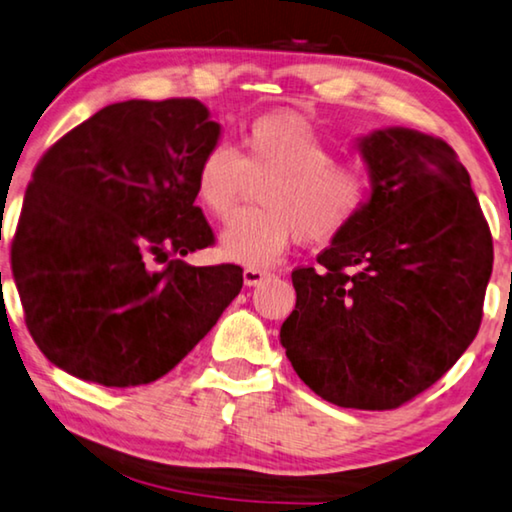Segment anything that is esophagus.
Instances as JSON below:
<instances>
[{
  "mask_svg": "<svg viewBox=\"0 0 512 512\" xmlns=\"http://www.w3.org/2000/svg\"><path fill=\"white\" fill-rule=\"evenodd\" d=\"M267 277H272V272L270 270H261V267H247V270L242 272L245 286H258V283H263Z\"/></svg>",
  "mask_w": 512,
  "mask_h": 512,
  "instance_id": "esophagus-1",
  "label": "esophagus"
}]
</instances>
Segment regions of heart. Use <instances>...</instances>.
I'll return each mask as SVG.
<instances>
[{
  "instance_id": "1",
  "label": "heart",
  "mask_w": 512,
  "mask_h": 512,
  "mask_svg": "<svg viewBox=\"0 0 512 512\" xmlns=\"http://www.w3.org/2000/svg\"><path fill=\"white\" fill-rule=\"evenodd\" d=\"M263 208L242 212L222 233V251L242 265H270L295 240L329 245L357 222L371 178L355 162L334 160L329 141L300 114L258 116L240 148L212 146L196 167V196L212 217L229 222L249 183Z\"/></svg>"
}]
</instances>
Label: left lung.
I'll use <instances>...</instances> for the list:
<instances>
[{
  "label": "left lung",
  "instance_id": "8db88e82",
  "mask_svg": "<svg viewBox=\"0 0 512 512\" xmlns=\"http://www.w3.org/2000/svg\"><path fill=\"white\" fill-rule=\"evenodd\" d=\"M373 194L355 224L297 267L281 345L306 387L338 407L396 410L474 341L492 233L444 139L405 128L359 141Z\"/></svg>",
  "mask_w": 512,
  "mask_h": 512
}]
</instances>
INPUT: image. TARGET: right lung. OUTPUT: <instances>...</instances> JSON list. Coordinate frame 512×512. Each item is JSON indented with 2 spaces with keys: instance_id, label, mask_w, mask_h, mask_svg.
<instances>
[{
  "instance_id": "add662e5",
  "label": "right lung",
  "mask_w": 512,
  "mask_h": 512,
  "mask_svg": "<svg viewBox=\"0 0 512 512\" xmlns=\"http://www.w3.org/2000/svg\"><path fill=\"white\" fill-rule=\"evenodd\" d=\"M219 123L194 98L102 107L38 160L11 245L25 322L54 366L102 387L167 375L242 288L215 245L196 167Z\"/></svg>"
}]
</instances>
